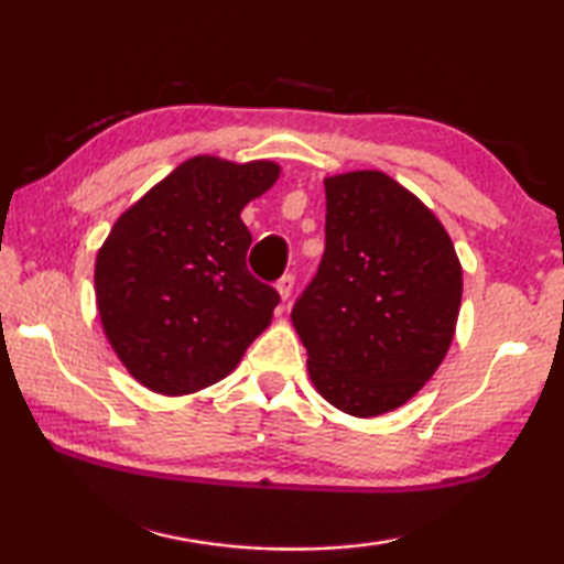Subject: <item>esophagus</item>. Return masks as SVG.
<instances>
[{"instance_id": "34e87169", "label": "esophagus", "mask_w": 564, "mask_h": 564, "mask_svg": "<svg viewBox=\"0 0 564 564\" xmlns=\"http://www.w3.org/2000/svg\"><path fill=\"white\" fill-rule=\"evenodd\" d=\"M293 285H295V275L293 273H285L283 279H279V283H275V289H279L281 299L289 301L291 293H293Z\"/></svg>"}]
</instances>
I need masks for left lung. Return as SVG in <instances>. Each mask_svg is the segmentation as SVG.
I'll return each mask as SVG.
<instances>
[{
  "instance_id": "obj_1",
  "label": "left lung",
  "mask_w": 564,
  "mask_h": 564,
  "mask_svg": "<svg viewBox=\"0 0 564 564\" xmlns=\"http://www.w3.org/2000/svg\"><path fill=\"white\" fill-rule=\"evenodd\" d=\"M460 299L455 246L420 198L380 171L326 178V251L291 318L330 405L373 417L413 398L451 348Z\"/></svg>"
}]
</instances>
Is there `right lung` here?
I'll list each match as a JSON object with an SVG mask.
<instances>
[{
	"instance_id": "1",
	"label": "right lung",
	"mask_w": 564,
	"mask_h": 564,
	"mask_svg": "<svg viewBox=\"0 0 564 564\" xmlns=\"http://www.w3.org/2000/svg\"><path fill=\"white\" fill-rule=\"evenodd\" d=\"M279 174L271 161L194 156L113 224L97 256V305L141 386L164 395L212 386L269 328L281 295L248 271L241 212Z\"/></svg>"
}]
</instances>
